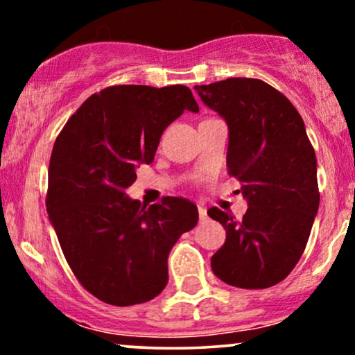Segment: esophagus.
I'll use <instances>...</instances> for the list:
<instances>
[{
    "label": "esophagus",
    "mask_w": 355,
    "mask_h": 355,
    "mask_svg": "<svg viewBox=\"0 0 355 355\" xmlns=\"http://www.w3.org/2000/svg\"><path fill=\"white\" fill-rule=\"evenodd\" d=\"M198 217H200V222H205V220L209 218V215H207V209L198 207Z\"/></svg>",
    "instance_id": "obj_1"
}]
</instances>
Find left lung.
Wrapping results in <instances>:
<instances>
[{"mask_svg":"<svg viewBox=\"0 0 355 355\" xmlns=\"http://www.w3.org/2000/svg\"><path fill=\"white\" fill-rule=\"evenodd\" d=\"M195 89L227 121V166L248 203L242 220L217 207L209 210L227 232L211 270L234 287H272L302 257L319 210L317 158L304 120L262 80L227 78Z\"/></svg>","mask_w":355,"mask_h":355,"instance_id":"1","label":"left lung"}]
</instances>
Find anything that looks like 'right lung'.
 I'll use <instances>...</instances> for the list:
<instances>
[{
    "mask_svg": "<svg viewBox=\"0 0 355 355\" xmlns=\"http://www.w3.org/2000/svg\"><path fill=\"white\" fill-rule=\"evenodd\" d=\"M198 105L183 85H120L95 93L56 138L48 170L46 210L68 266L103 302H148L168 282V254L197 225L185 198L148 209L126 197L137 166L152 164L164 130Z\"/></svg>",
    "mask_w": 355,
    "mask_h": 355,
    "instance_id": "add662e5",
    "label": "right lung"
}]
</instances>
